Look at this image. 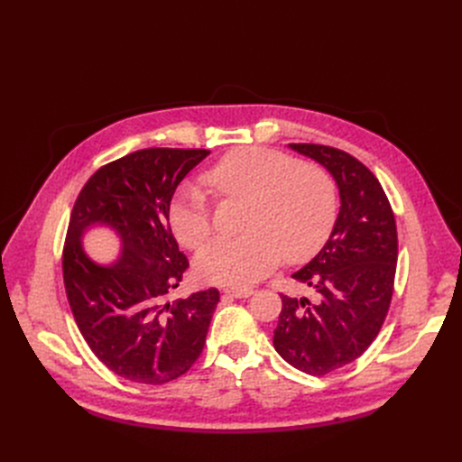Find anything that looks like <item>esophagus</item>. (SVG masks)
<instances>
[{
    "label": "esophagus",
    "instance_id": "esophagus-1",
    "mask_svg": "<svg viewBox=\"0 0 462 462\" xmlns=\"http://www.w3.org/2000/svg\"><path fill=\"white\" fill-rule=\"evenodd\" d=\"M225 296L226 298H236V300L249 298V296H253V290L251 288H226Z\"/></svg>",
    "mask_w": 462,
    "mask_h": 462
}]
</instances>
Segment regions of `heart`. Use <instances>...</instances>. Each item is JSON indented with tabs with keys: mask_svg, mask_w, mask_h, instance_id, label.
I'll list each match as a JSON object with an SVG mask.
<instances>
[{
	"mask_svg": "<svg viewBox=\"0 0 462 462\" xmlns=\"http://www.w3.org/2000/svg\"><path fill=\"white\" fill-rule=\"evenodd\" d=\"M218 199L247 202L244 236L218 237L197 258L202 281L244 288L272 273L281 256L305 262L329 239L338 189L324 166L298 162L265 148H237L204 174ZM168 225L180 244L199 249L211 234L209 204L197 187H183L170 202Z\"/></svg>",
	"mask_w": 462,
	"mask_h": 462,
	"instance_id": "heart-1",
	"label": "heart"
}]
</instances>
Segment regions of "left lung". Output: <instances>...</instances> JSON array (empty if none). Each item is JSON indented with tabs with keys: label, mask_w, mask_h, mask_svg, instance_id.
Returning <instances> with one entry per match:
<instances>
[{
	"label": "left lung",
	"mask_w": 462,
	"mask_h": 462,
	"mask_svg": "<svg viewBox=\"0 0 462 462\" xmlns=\"http://www.w3.org/2000/svg\"><path fill=\"white\" fill-rule=\"evenodd\" d=\"M290 148L333 176L341 209L322 251L292 275L312 290V298L281 294L273 346L292 367L324 376L365 352L385 320L397 270V226L390 200L365 164L329 145Z\"/></svg>",
	"instance_id": "1"
}]
</instances>
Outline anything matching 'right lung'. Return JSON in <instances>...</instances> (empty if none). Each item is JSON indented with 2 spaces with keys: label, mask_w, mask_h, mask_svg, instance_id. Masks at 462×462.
Here are the masks:
<instances>
[{
  "label": "right lung",
  "mask_w": 462,
  "mask_h": 462,
  "mask_svg": "<svg viewBox=\"0 0 462 462\" xmlns=\"http://www.w3.org/2000/svg\"><path fill=\"white\" fill-rule=\"evenodd\" d=\"M208 150L148 148L101 166L82 187L63 247V282L72 317L91 352L127 380L159 385L185 374L204 350L218 290L166 301L187 256L168 225L180 181ZM95 224L114 227L122 254L95 264L81 249Z\"/></svg>",
  "instance_id": "right-lung-1"
}]
</instances>
